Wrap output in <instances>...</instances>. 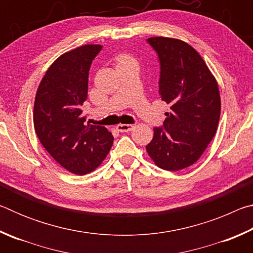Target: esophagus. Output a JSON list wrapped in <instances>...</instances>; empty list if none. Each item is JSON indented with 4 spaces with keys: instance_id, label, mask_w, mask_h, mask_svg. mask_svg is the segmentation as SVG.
Returning <instances> with one entry per match:
<instances>
[{
    "instance_id": "esophagus-1",
    "label": "esophagus",
    "mask_w": 253,
    "mask_h": 253,
    "mask_svg": "<svg viewBox=\"0 0 253 253\" xmlns=\"http://www.w3.org/2000/svg\"><path fill=\"white\" fill-rule=\"evenodd\" d=\"M117 130L121 131V132H127L131 130L132 128H134V125H129V124H119V125L116 126Z\"/></svg>"
}]
</instances>
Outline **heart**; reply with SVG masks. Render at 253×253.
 I'll return each instance as SVG.
<instances>
[{
	"label": "heart",
	"instance_id": "1",
	"mask_svg": "<svg viewBox=\"0 0 253 253\" xmlns=\"http://www.w3.org/2000/svg\"><path fill=\"white\" fill-rule=\"evenodd\" d=\"M125 58H128V57H126V55H123V57H121V59H125ZM119 59V60H121Z\"/></svg>",
	"mask_w": 253,
	"mask_h": 253
}]
</instances>
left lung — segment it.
<instances>
[{"label":"left lung","instance_id":"8db88e82","mask_svg":"<svg viewBox=\"0 0 253 253\" xmlns=\"http://www.w3.org/2000/svg\"><path fill=\"white\" fill-rule=\"evenodd\" d=\"M147 42L160 59V95L170 113H166L163 127L154 128L146 151L158 168L175 172L193 165L215 135L221 114L219 85L186 42L164 37Z\"/></svg>","mask_w":253,"mask_h":253}]
</instances>
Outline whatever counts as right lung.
<instances>
[{
	"label": "right lung",
	"mask_w": 253,
	"mask_h": 253,
	"mask_svg": "<svg viewBox=\"0 0 253 253\" xmlns=\"http://www.w3.org/2000/svg\"><path fill=\"white\" fill-rule=\"evenodd\" d=\"M101 48L84 44L60 55L46 70L34 100V129L42 146L63 169L78 175L95 170L114 143L106 127L84 125L81 116L89 69Z\"/></svg>",
	"instance_id": "obj_1"
}]
</instances>
